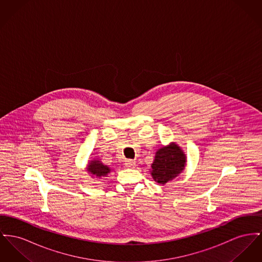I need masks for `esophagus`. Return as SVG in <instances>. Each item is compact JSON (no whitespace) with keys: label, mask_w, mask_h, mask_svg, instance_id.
Returning a JSON list of instances; mask_svg holds the SVG:
<instances>
[{"label":"esophagus","mask_w":262,"mask_h":262,"mask_svg":"<svg viewBox=\"0 0 262 262\" xmlns=\"http://www.w3.org/2000/svg\"><path fill=\"white\" fill-rule=\"evenodd\" d=\"M125 166H126L127 168H133V167L136 166V162L133 161V160H127V161L125 162Z\"/></svg>","instance_id":"obj_1"}]
</instances>
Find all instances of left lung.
Listing matches in <instances>:
<instances>
[{
    "label": "left lung",
    "mask_w": 262,
    "mask_h": 262,
    "mask_svg": "<svg viewBox=\"0 0 262 262\" xmlns=\"http://www.w3.org/2000/svg\"><path fill=\"white\" fill-rule=\"evenodd\" d=\"M186 162L187 157L183 150L176 143H171L156 152L154 162L151 165V176L154 181L165 185L182 173Z\"/></svg>",
    "instance_id": "obj_1"
}]
</instances>
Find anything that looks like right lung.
Returning <instances> with one entry per match:
<instances>
[{
	"mask_svg": "<svg viewBox=\"0 0 262 262\" xmlns=\"http://www.w3.org/2000/svg\"><path fill=\"white\" fill-rule=\"evenodd\" d=\"M88 171L92 176L101 178V177H106V174L110 173L111 170L109 167L103 165L99 160H91L88 163Z\"/></svg>",
	"mask_w": 262,
	"mask_h": 262,
	"instance_id": "obj_1",
	"label": "right lung"
}]
</instances>
